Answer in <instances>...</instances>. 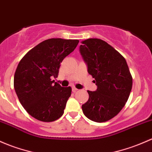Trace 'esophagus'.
I'll return each mask as SVG.
<instances>
[{
    "mask_svg": "<svg viewBox=\"0 0 152 152\" xmlns=\"http://www.w3.org/2000/svg\"><path fill=\"white\" fill-rule=\"evenodd\" d=\"M77 90H78V89L76 88V87H72V91H73V92H76Z\"/></svg>",
    "mask_w": 152,
    "mask_h": 152,
    "instance_id": "1",
    "label": "esophagus"
}]
</instances>
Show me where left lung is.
<instances>
[{"mask_svg":"<svg viewBox=\"0 0 152 152\" xmlns=\"http://www.w3.org/2000/svg\"><path fill=\"white\" fill-rule=\"evenodd\" d=\"M79 48L89 74L97 86L87 91L89 100L82 105L84 114L90 120L104 122L116 116L128 100L132 78L123 56L98 38L83 41Z\"/></svg>","mask_w":152,"mask_h":152,"instance_id":"8db88e82","label":"left lung"}]
</instances>
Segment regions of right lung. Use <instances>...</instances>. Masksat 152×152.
<instances>
[{
    "label": "right lung",
    "instance_id": "1",
    "mask_svg": "<svg viewBox=\"0 0 152 152\" xmlns=\"http://www.w3.org/2000/svg\"><path fill=\"white\" fill-rule=\"evenodd\" d=\"M79 40L49 38L30 49L14 73V87L27 112L41 122H50L63 116L71 87L52 81L58 76L60 63L79 44Z\"/></svg>",
    "mask_w": 152,
    "mask_h": 152
}]
</instances>
